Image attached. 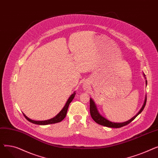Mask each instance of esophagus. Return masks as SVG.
<instances>
[{
  "label": "esophagus",
  "instance_id": "esophagus-1",
  "mask_svg": "<svg viewBox=\"0 0 158 158\" xmlns=\"http://www.w3.org/2000/svg\"><path fill=\"white\" fill-rule=\"evenodd\" d=\"M83 89H88L89 88V84H88V82H85L84 83H83Z\"/></svg>",
  "mask_w": 158,
  "mask_h": 158
}]
</instances>
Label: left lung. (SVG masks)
<instances>
[{
	"label": "left lung",
	"instance_id": "left-lung-1",
	"mask_svg": "<svg viewBox=\"0 0 158 158\" xmlns=\"http://www.w3.org/2000/svg\"><path fill=\"white\" fill-rule=\"evenodd\" d=\"M143 76L145 77V79H146L145 77V75L144 73H143ZM145 84L146 86L147 85V81L145 80ZM146 101H147V95H145V100H144V102L143 104L142 107H141V109L139 110V111L138 112V113L134 116L132 118H131L130 120L126 121V122H111L110 120H108L107 119H106L105 117H104L102 115H101L100 114V113L98 112V110H97V106L94 102V101L92 98H89V111H90V114H91V117L93 118V120L97 123L100 124L101 126H106V127H112V128H120L122 127L123 126H125L127 124H129L130 122H131L132 120H133L137 116L140 114L142 112V111L143 110L144 107L145 106L146 104Z\"/></svg>",
	"mask_w": 158,
	"mask_h": 158
}]
</instances>
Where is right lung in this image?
Segmentation results:
<instances>
[{
  "instance_id": "1",
  "label": "right lung",
  "mask_w": 158,
  "mask_h": 158,
  "mask_svg": "<svg viewBox=\"0 0 158 158\" xmlns=\"http://www.w3.org/2000/svg\"><path fill=\"white\" fill-rule=\"evenodd\" d=\"M75 95H76V92H74L69 98V99L66 101L65 105L64 106V107H63V109L60 111V112L58 113L57 115H56L54 117H53L52 118H51L49 120H42V121H36V120H31V118H28L27 116L24 113L23 115L24 117H26V118L30 122L35 123V124H37V125H48V124H52V123H58L61 122L66 117V113H67V110L69 108V106L70 103L72 101V100L73 99Z\"/></svg>"
}]
</instances>
